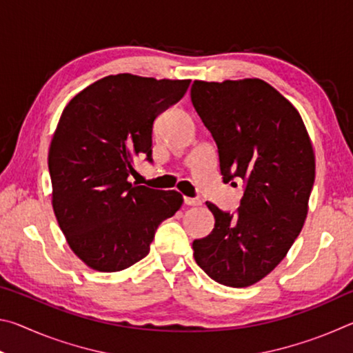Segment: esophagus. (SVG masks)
<instances>
[{"label":"esophagus","instance_id":"obj_1","mask_svg":"<svg viewBox=\"0 0 353 353\" xmlns=\"http://www.w3.org/2000/svg\"><path fill=\"white\" fill-rule=\"evenodd\" d=\"M183 202L187 205H201V199L199 198H187V196H185Z\"/></svg>","mask_w":353,"mask_h":353}]
</instances>
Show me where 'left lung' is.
Instances as JSON below:
<instances>
[{
	"mask_svg": "<svg viewBox=\"0 0 353 353\" xmlns=\"http://www.w3.org/2000/svg\"><path fill=\"white\" fill-rule=\"evenodd\" d=\"M191 103L216 143L223 181L244 182L235 213L205 202L214 229L193 241L194 260L214 282L244 288L301 234L314 183L312 141L294 105L261 79L194 81Z\"/></svg>",
	"mask_w": 353,
	"mask_h": 353,
	"instance_id": "obj_1",
	"label": "left lung"
}]
</instances>
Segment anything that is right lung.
I'll return each instance as SVG.
<instances>
[{
  "mask_svg": "<svg viewBox=\"0 0 353 353\" xmlns=\"http://www.w3.org/2000/svg\"><path fill=\"white\" fill-rule=\"evenodd\" d=\"M190 81L107 76L70 101L52 137L48 168L59 227L79 259L123 271L149 254L159 224L182 205L177 191L130 183L135 157L152 162L154 119Z\"/></svg>",
  "mask_w": 353,
  "mask_h": 353,
  "instance_id": "right-lung-1",
  "label": "right lung"
}]
</instances>
